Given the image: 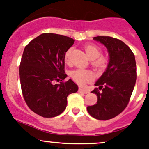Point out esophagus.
Listing matches in <instances>:
<instances>
[{
  "label": "esophagus",
  "mask_w": 149,
  "mask_h": 149,
  "mask_svg": "<svg viewBox=\"0 0 149 149\" xmlns=\"http://www.w3.org/2000/svg\"><path fill=\"white\" fill-rule=\"evenodd\" d=\"M79 92L82 93V94H88V91L86 88H79Z\"/></svg>",
  "instance_id": "34e87169"
}]
</instances>
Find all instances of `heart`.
Masks as SVG:
<instances>
[{"instance_id":"1","label":"heart","mask_w":149,"mask_h":149,"mask_svg":"<svg viewBox=\"0 0 149 149\" xmlns=\"http://www.w3.org/2000/svg\"><path fill=\"white\" fill-rule=\"evenodd\" d=\"M86 53L89 59L92 60L91 64L98 69H104L107 65V60L102 55V49L95 45H87L84 47ZM70 49H68L64 55V61L65 63L68 64L70 62ZM70 77L74 81L79 85H84L87 82L90 81L93 79V74L90 70L85 69L79 68L73 70L70 73Z\"/></svg>"}]
</instances>
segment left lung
Segmentation results:
<instances>
[{"mask_svg": "<svg viewBox=\"0 0 149 149\" xmlns=\"http://www.w3.org/2000/svg\"><path fill=\"white\" fill-rule=\"evenodd\" d=\"M94 40L106 47L109 62L94 84L98 87L91 91L97 95V102L87 107V111L95 119L107 120L120 114L130 101L137 79L136 59L130 47L118 39L98 36Z\"/></svg>", "mask_w": 149, "mask_h": 149, "instance_id": "left-lung-1", "label": "left lung"}]
</instances>
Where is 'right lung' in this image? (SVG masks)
Instances as JSON below:
<instances>
[{"instance_id":"obj_1","label":"right lung","mask_w":149,"mask_h":149,"mask_svg":"<svg viewBox=\"0 0 149 149\" xmlns=\"http://www.w3.org/2000/svg\"><path fill=\"white\" fill-rule=\"evenodd\" d=\"M66 36L44 33L25 47L19 66V76L25 102L34 113L53 118L65 109L68 96L78 91L71 79L63 81L65 52L74 43ZM61 81L54 84V81Z\"/></svg>"}]
</instances>
